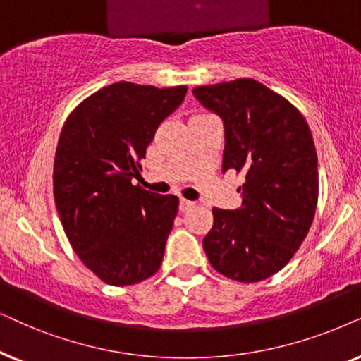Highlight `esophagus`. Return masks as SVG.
Returning a JSON list of instances; mask_svg holds the SVG:
<instances>
[{"instance_id":"obj_1","label":"esophagus","mask_w":361,"mask_h":361,"mask_svg":"<svg viewBox=\"0 0 361 361\" xmlns=\"http://www.w3.org/2000/svg\"><path fill=\"white\" fill-rule=\"evenodd\" d=\"M193 206H195L193 201L185 200V198L180 200V211H183V213H185V211H190L191 208H193Z\"/></svg>"}]
</instances>
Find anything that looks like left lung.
<instances>
[{
    "label": "left lung",
    "mask_w": 361,
    "mask_h": 361,
    "mask_svg": "<svg viewBox=\"0 0 361 361\" xmlns=\"http://www.w3.org/2000/svg\"><path fill=\"white\" fill-rule=\"evenodd\" d=\"M193 94L223 118V173L246 178L238 188L241 208H213L204 252L233 281H264L287 266L314 221L319 165L309 123L289 100L254 79L201 85Z\"/></svg>",
    "instance_id": "obj_1"
}]
</instances>
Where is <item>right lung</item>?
Returning a JSON list of instances; mask_svg holds the SVG:
<instances>
[{
	"instance_id": "1",
	"label": "right lung",
	"mask_w": 361,
	"mask_h": 361,
	"mask_svg": "<svg viewBox=\"0 0 361 361\" xmlns=\"http://www.w3.org/2000/svg\"><path fill=\"white\" fill-rule=\"evenodd\" d=\"M186 90L115 82L82 100L62 127L56 208L72 249L105 284H138L161 266L180 201L132 181L158 125Z\"/></svg>"
}]
</instances>
